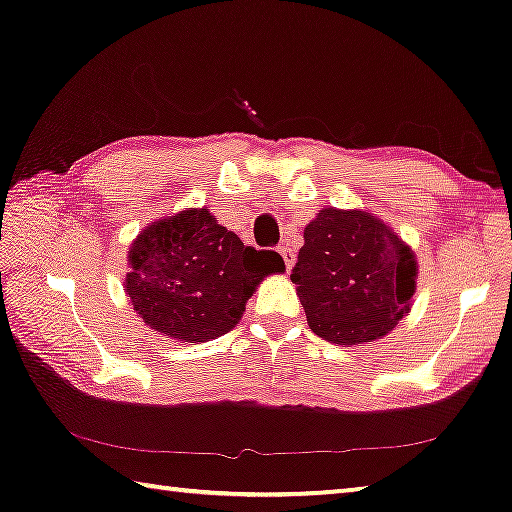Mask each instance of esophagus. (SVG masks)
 <instances>
[{
	"instance_id": "1",
	"label": "esophagus",
	"mask_w": 512,
	"mask_h": 512,
	"mask_svg": "<svg viewBox=\"0 0 512 512\" xmlns=\"http://www.w3.org/2000/svg\"><path fill=\"white\" fill-rule=\"evenodd\" d=\"M279 254H282V258H284V263H286V268H293V263H296V251H293L289 244H282V247H279Z\"/></svg>"
}]
</instances>
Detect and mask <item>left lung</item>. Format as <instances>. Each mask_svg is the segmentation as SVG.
Returning <instances> with one entry per match:
<instances>
[{
    "instance_id": "obj_1",
    "label": "left lung",
    "mask_w": 512,
    "mask_h": 512,
    "mask_svg": "<svg viewBox=\"0 0 512 512\" xmlns=\"http://www.w3.org/2000/svg\"><path fill=\"white\" fill-rule=\"evenodd\" d=\"M417 263L380 219L321 209L307 223L291 282L319 338L361 345L387 335L410 310Z\"/></svg>"
}]
</instances>
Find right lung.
<instances>
[{"instance_id":"1","label":"right lung","mask_w":512,"mask_h":512,"mask_svg":"<svg viewBox=\"0 0 512 512\" xmlns=\"http://www.w3.org/2000/svg\"><path fill=\"white\" fill-rule=\"evenodd\" d=\"M125 291L144 324L184 342H207L240 321L256 284L284 272L277 251L244 247L207 209L156 221L128 251Z\"/></svg>"}]
</instances>
